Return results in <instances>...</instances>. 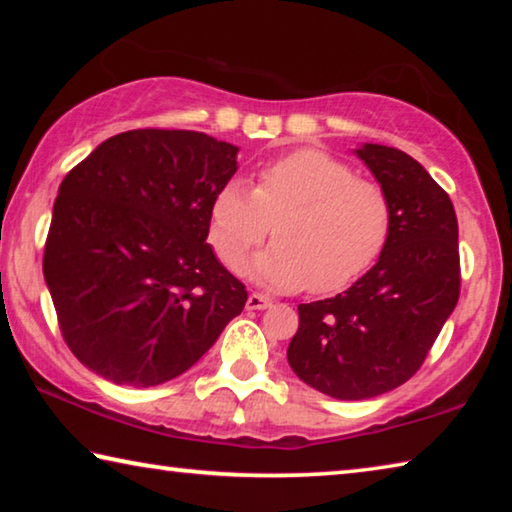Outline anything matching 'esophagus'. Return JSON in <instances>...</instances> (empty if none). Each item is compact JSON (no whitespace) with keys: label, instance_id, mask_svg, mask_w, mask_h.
<instances>
[{"label":"esophagus","instance_id":"1","mask_svg":"<svg viewBox=\"0 0 512 512\" xmlns=\"http://www.w3.org/2000/svg\"><path fill=\"white\" fill-rule=\"evenodd\" d=\"M266 307H271V298H266L264 293H250L248 302H246V309L259 311V309H266Z\"/></svg>","mask_w":512,"mask_h":512}]
</instances>
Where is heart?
I'll return each mask as SVG.
<instances>
[{
    "instance_id": "1",
    "label": "heart",
    "mask_w": 512,
    "mask_h": 512,
    "mask_svg": "<svg viewBox=\"0 0 512 512\" xmlns=\"http://www.w3.org/2000/svg\"><path fill=\"white\" fill-rule=\"evenodd\" d=\"M271 223L275 244L250 264L257 280L280 291L334 293L381 257L395 212L381 185L323 151L298 149L262 167L255 189L232 178L216 192L210 244L230 271H239Z\"/></svg>"
}]
</instances>
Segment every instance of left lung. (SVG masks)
<instances>
[{"instance_id": "1", "label": "left lung", "mask_w": 512, "mask_h": 512, "mask_svg": "<svg viewBox=\"0 0 512 512\" xmlns=\"http://www.w3.org/2000/svg\"><path fill=\"white\" fill-rule=\"evenodd\" d=\"M357 155L393 203L391 241L348 291L298 305L287 350L293 372L336 400H368L409 381L461 293L458 221L445 189L393 146L363 144Z\"/></svg>"}]
</instances>
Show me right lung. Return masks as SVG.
<instances>
[{
	"mask_svg": "<svg viewBox=\"0 0 512 512\" xmlns=\"http://www.w3.org/2000/svg\"><path fill=\"white\" fill-rule=\"evenodd\" d=\"M237 146L196 131L110 137L58 187L42 257L67 348L121 386L183 375L248 291L207 244Z\"/></svg>",
	"mask_w": 512,
	"mask_h": 512,
	"instance_id": "add662e5",
	"label": "right lung"
}]
</instances>
